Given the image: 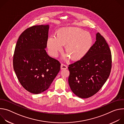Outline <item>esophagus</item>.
Returning <instances> with one entry per match:
<instances>
[{
    "label": "esophagus",
    "instance_id": "34e87169",
    "mask_svg": "<svg viewBox=\"0 0 124 124\" xmlns=\"http://www.w3.org/2000/svg\"><path fill=\"white\" fill-rule=\"evenodd\" d=\"M68 68V67L67 65L64 64H61V70H65V69H67Z\"/></svg>",
    "mask_w": 124,
    "mask_h": 124
}]
</instances>
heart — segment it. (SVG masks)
<instances>
[{"label":"heart","mask_w":124,"mask_h":124,"mask_svg":"<svg viewBox=\"0 0 124 124\" xmlns=\"http://www.w3.org/2000/svg\"><path fill=\"white\" fill-rule=\"evenodd\" d=\"M56 37L51 36L47 40V46L50 54L54 56L65 46V51L74 61L83 58L90 50L93 43L91 34L77 27H64L59 29Z\"/></svg>","instance_id":"heart-1"}]
</instances>
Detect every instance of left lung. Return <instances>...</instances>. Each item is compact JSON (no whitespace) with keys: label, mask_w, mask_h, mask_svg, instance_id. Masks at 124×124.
<instances>
[{"label":"left lung","mask_w":124,"mask_h":124,"mask_svg":"<svg viewBox=\"0 0 124 124\" xmlns=\"http://www.w3.org/2000/svg\"><path fill=\"white\" fill-rule=\"evenodd\" d=\"M112 66L111 53L104 37L98 32L96 41L82 59L69 65L70 89L80 98L96 94L108 78Z\"/></svg>","instance_id":"obj_1"}]
</instances>
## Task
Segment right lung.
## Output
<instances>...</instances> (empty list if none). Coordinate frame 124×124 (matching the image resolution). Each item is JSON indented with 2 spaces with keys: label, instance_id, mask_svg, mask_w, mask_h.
I'll return each instance as SVG.
<instances>
[{
  "label": "right lung",
  "instance_id": "obj_1",
  "mask_svg": "<svg viewBox=\"0 0 124 124\" xmlns=\"http://www.w3.org/2000/svg\"><path fill=\"white\" fill-rule=\"evenodd\" d=\"M48 25H34L25 30L17 41L13 68L22 86L32 94L47 90L60 70L61 64L49 56L46 47Z\"/></svg>",
  "mask_w": 124,
  "mask_h": 124
}]
</instances>
